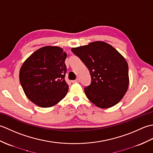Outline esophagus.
<instances>
[{
	"label": "esophagus",
	"instance_id": "34e87169",
	"mask_svg": "<svg viewBox=\"0 0 153 153\" xmlns=\"http://www.w3.org/2000/svg\"><path fill=\"white\" fill-rule=\"evenodd\" d=\"M71 82H72L73 83H79V79H76V80H73Z\"/></svg>",
	"mask_w": 153,
	"mask_h": 153
}]
</instances>
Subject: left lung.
Listing matches in <instances>:
<instances>
[{"label": "left lung", "instance_id": "8db88e82", "mask_svg": "<svg viewBox=\"0 0 153 153\" xmlns=\"http://www.w3.org/2000/svg\"><path fill=\"white\" fill-rule=\"evenodd\" d=\"M71 51L90 71L91 83L84 88L87 99L100 108L118 104L129 86L128 64L125 58L104 41L71 48Z\"/></svg>", "mask_w": 153, "mask_h": 153}]
</instances>
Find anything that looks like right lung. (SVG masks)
<instances>
[{"instance_id": "obj_1", "label": "right lung", "mask_w": 153, "mask_h": 153, "mask_svg": "<svg viewBox=\"0 0 153 153\" xmlns=\"http://www.w3.org/2000/svg\"><path fill=\"white\" fill-rule=\"evenodd\" d=\"M67 54L57 46L39 48L23 63L19 82L31 101L42 108L53 106L62 100L68 91L64 79Z\"/></svg>"}]
</instances>
